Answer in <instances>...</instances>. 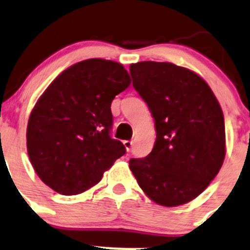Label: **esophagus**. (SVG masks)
Segmentation results:
<instances>
[{
	"mask_svg": "<svg viewBox=\"0 0 250 250\" xmlns=\"http://www.w3.org/2000/svg\"><path fill=\"white\" fill-rule=\"evenodd\" d=\"M132 145H134V142H132V141H129V140H126V141H124V146H125V148H126V151H127V152L131 151Z\"/></svg>",
	"mask_w": 250,
	"mask_h": 250,
	"instance_id": "esophagus-1",
	"label": "esophagus"
}]
</instances>
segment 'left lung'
Here are the masks:
<instances>
[{
	"label": "left lung",
	"mask_w": 250,
	"mask_h": 250,
	"mask_svg": "<svg viewBox=\"0 0 250 250\" xmlns=\"http://www.w3.org/2000/svg\"><path fill=\"white\" fill-rule=\"evenodd\" d=\"M130 75L157 131L151 153L130 159V169L154 203L168 208L189 203L222 167V109L200 76L174 63H132Z\"/></svg>",
	"instance_id": "8db88e82"
}]
</instances>
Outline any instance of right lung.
I'll use <instances>...</instances> for the list:
<instances>
[{"label": "right lung", "mask_w": 250, "mask_h": 250, "mask_svg": "<svg viewBox=\"0 0 250 250\" xmlns=\"http://www.w3.org/2000/svg\"><path fill=\"white\" fill-rule=\"evenodd\" d=\"M130 85L123 65L89 59L63 71L35 104L27 127V148L40 179L62 195L101 182L126 153L111 137V102Z\"/></svg>", "instance_id": "1"}]
</instances>
